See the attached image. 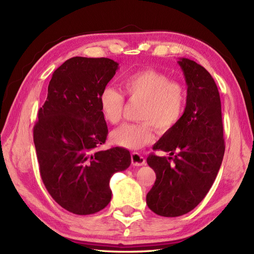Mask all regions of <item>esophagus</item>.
Returning a JSON list of instances; mask_svg holds the SVG:
<instances>
[{
  "instance_id": "34e87169",
  "label": "esophagus",
  "mask_w": 254,
  "mask_h": 254,
  "mask_svg": "<svg viewBox=\"0 0 254 254\" xmlns=\"http://www.w3.org/2000/svg\"><path fill=\"white\" fill-rule=\"evenodd\" d=\"M131 162L134 166H142L145 165V159L141 156L139 152H132L131 153Z\"/></svg>"
}]
</instances>
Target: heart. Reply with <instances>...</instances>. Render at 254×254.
I'll return each instance as SVG.
<instances>
[{
  "instance_id": "heart-1",
  "label": "heart",
  "mask_w": 254,
  "mask_h": 254,
  "mask_svg": "<svg viewBox=\"0 0 254 254\" xmlns=\"http://www.w3.org/2000/svg\"><path fill=\"white\" fill-rule=\"evenodd\" d=\"M122 88L129 99L142 101L136 124H124L111 133L113 144L127 149H139L153 140L152 127L167 132L180 121L186 94L181 84L167 75L151 68L129 74L123 78ZM99 107L106 122L115 125L121 121L124 96L118 90L106 87L99 95Z\"/></svg>"
}]
</instances>
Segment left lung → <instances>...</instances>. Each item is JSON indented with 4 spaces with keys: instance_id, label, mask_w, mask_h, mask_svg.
I'll list each match as a JSON object with an SVG mask.
<instances>
[{
    "instance_id": "obj_1",
    "label": "left lung",
    "mask_w": 254,
    "mask_h": 254,
    "mask_svg": "<svg viewBox=\"0 0 254 254\" xmlns=\"http://www.w3.org/2000/svg\"><path fill=\"white\" fill-rule=\"evenodd\" d=\"M188 86L180 121L152 146L170 157L149 155L157 179L146 196L160 216L177 217L202 201L220 168L225 153L220 96L211 74L188 58L178 61Z\"/></svg>"
}]
</instances>
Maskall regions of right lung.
Masks as SVG:
<instances>
[{
  "label": "right lung",
  "mask_w": 254,
  "mask_h": 254,
  "mask_svg": "<svg viewBox=\"0 0 254 254\" xmlns=\"http://www.w3.org/2000/svg\"><path fill=\"white\" fill-rule=\"evenodd\" d=\"M118 68L109 58L66 60L53 73L38 112L34 143L42 181L54 200L74 214L108 205L111 177L131 163L126 148L99 149L108 134L99 95Z\"/></svg>",
  "instance_id": "add662e5"
}]
</instances>
